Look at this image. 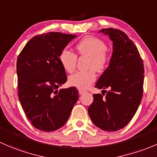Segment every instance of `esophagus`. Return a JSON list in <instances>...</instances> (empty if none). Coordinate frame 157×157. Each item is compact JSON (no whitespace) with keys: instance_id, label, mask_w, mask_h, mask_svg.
<instances>
[{"instance_id":"esophagus-1","label":"esophagus","mask_w":157,"mask_h":157,"mask_svg":"<svg viewBox=\"0 0 157 157\" xmlns=\"http://www.w3.org/2000/svg\"><path fill=\"white\" fill-rule=\"evenodd\" d=\"M78 93L79 94H83L84 93H85V90L83 89H78Z\"/></svg>"}]
</instances>
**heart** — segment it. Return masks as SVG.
Returning <instances> with one entry per match:
<instances>
[{
	"label": "heart",
	"mask_w": 157,
	"mask_h": 157,
	"mask_svg": "<svg viewBox=\"0 0 157 157\" xmlns=\"http://www.w3.org/2000/svg\"><path fill=\"white\" fill-rule=\"evenodd\" d=\"M77 54L88 57V67L89 70L77 72L69 77V83L79 89H86L96 79L95 70L102 72L109 62V53L106 44L102 39L88 35L82 38L75 45ZM63 68L68 72L75 70L77 63V55L72 51L63 49L59 56Z\"/></svg>",
	"instance_id": "1"
}]
</instances>
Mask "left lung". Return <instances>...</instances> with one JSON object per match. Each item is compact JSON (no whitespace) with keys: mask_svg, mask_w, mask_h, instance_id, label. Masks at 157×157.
<instances>
[{"mask_svg":"<svg viewBox=\"0 0 157 157\" xmlns=\"http://www.w3.org/2000/svg\"><path fill=\"white\" fill-rule=\"evenodd\" d=\"M113 41V52L95 88H109L106 93L93 94L88 114L96 126L116 132L132 120L141 101L144 86V63L138 48L128 35L117 29H103ZM105 97H103V96Z\"/></svg>","mask_w":157,"mask_h":157,"instance_id":"obj_1","label":"left lung"}]
</instances>
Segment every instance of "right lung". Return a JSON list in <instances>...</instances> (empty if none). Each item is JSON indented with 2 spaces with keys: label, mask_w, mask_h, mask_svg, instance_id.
<instances>
[{
  "label": "right lung",
  "mask_w": 157,
  "mask_h": 157,
  "mask_svg": "<svg viewBox=\"0 0 157 157\" xmlns=\"http://www.w3.org/2000/svg\"><path fill=\"white\" fill-rule=\"evenodd\" d=\"M75 37L56 32L38 35L17 58L21 106L32 125L42 132H53L65 125L78 99L75 87L57 90L67 81L59 54Z\"/></svg>",
  "instance_id": "right-lung-1"
}]
</instances>
